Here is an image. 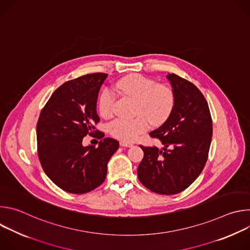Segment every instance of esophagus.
Instances as JSON below:
<instances>
[{
  "instance_id": "esophagus-1",
  "label": "esophagus",
  "mask_w": 250,
  "mask_h": 250,
  "mask_svg": "<svg viewBox=\"0 0 250 250\" xmlns=\"http://www.w3.org/2000/svg\"><path fill=\"white\" fill-rule=\"evenodd\" d=\"M120 145L123 147H131L132 146V144H129V142H126V141H121Z\"/></svg>"
}]
</instances>
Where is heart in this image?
<instances>
[{
  "label": "heart",
  "mask_w": 250,
  "mask_h": 250,
  "mask_svg": "<svg viewBox=\"0 0 250 250\" xmlns=\"http://www.w3.org/2000/svg\"><path fill=\"white\" fill-rule=\"evenodd\" d=\"M115 90L136 100L133 119L118 118L109 125L111 134L123 141H133L149 129L151 122L162 125L170 117L175 105L173 90L166 85L157 84L153 79L134 74L119 80ZM116 95L110 89H104L98 99V109L102 117L110 118L114 114Z\"/></svg>",
  "instance_id": "obj_1"
}]
</instances>
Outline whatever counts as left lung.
<instances>
[{"mask_svg":"<svg viewBox=\"0 0 250 250\" xmlns=\"http://www.w3.org/2000/svg\"><path fill=\"white\" fill-rule=\"evenodd\" d=\"M175 105L167 121L149 135L164 147L140 146L145 152L137 177L146 188L160 195H175L187 189L203 171L212 135V121L207 100L190 81L167 75Z\"/></svg>","mask_w":250,"mask_h":250,"instance_id":"8db88e82","label":"left lung"}]
</instances>
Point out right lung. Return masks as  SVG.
I'll return each mask as SVG.
<instances>
[{"instance_id":"obj_1","label":"right lung","mask_w":250,"mask_h":250,"mask_svg":"<svg viewBox=\"0 0 250 250\" xmlns=\"http://www.w3.org/2000/svg\"><path fill=\"white\" fill-rule=\"evenodd\" d=\"M108 74H87L62 84L42 108L37 125L38 155L49 179L60 189L85 194L105 179L106 164L118 150L119 141L104 138L96 148L82 146L89 134L98 139L97 99Z\"/></svg>"}]
</instances>
